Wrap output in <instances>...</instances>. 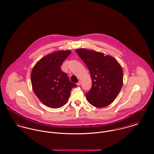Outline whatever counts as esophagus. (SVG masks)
Masks as SVG:
<instances>
[{"label": "esophagus", "mask_w": 154, "mask_h": 154, "mask_svg": "<svg viewBox=\"0 0 154 154\" xmlns=\"http://www.w3.org/2000/svg\"><path fill=\"white\" fill-rule=\"evenodd\" d=\"M81 81H79L78 83H77V85H78V86H79V85H81Z\"/></svg>", "instance_id": "esophagus-1"}]
</instances>
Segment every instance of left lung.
Returning <instances> with one entry per match:
<instances>
[{
	"label": "left lung",
	"instance_id": "1",
	"mask_svg": "<svg viewBox=\"0 0 154 154\" xmlns=\"http://www.w3.org/2000/svg\"><path fill=\"white\" fill-rule=\"evenodd\" d=\"M76 52L88 67L92 87L85 95L94 107L102 108L110 105L117 98L123 86L122 66L112 56L85 48Z\"/></svg>",
	"mask_w": 154,
	"mask_h": 154
}]
</instances>
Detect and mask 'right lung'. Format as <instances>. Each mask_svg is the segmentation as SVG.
<instances>
[{
    "label": "right lung",
    "mask_w": 154,
    "mask_h": 154,
    "mask_svg": "<svg viewBox=\"0 0 154 154\" xmlns=\"http://www.w3.org/2000/svg\"><path fill=\"white\" fill-rule=\"evenodd\" d=\"M70 53L67 50L50 53L32 68L31 74L32 89L40 101L50 108L63 106L70 97L72 89L76 87L60 68Z\"/></svg>",
    "instance_id": "1"
}]
</instances>
